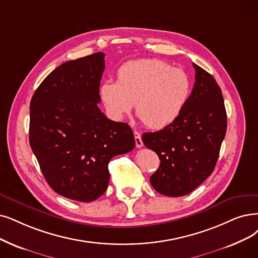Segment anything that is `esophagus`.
<instances>
[{
  "label": "esophagus",
  "instance_id": "obj_1",
  "mask_svg": "<svg viewBox=\"0 0 258 258\" xmlns=\"http://www.w3.org/2000/svg\"><path fill=\"white\" fill-rule=\"evenodd\" d=\"M135 140H136V146L138 148H141L143 147V141H142V138H141V135L138 132V131H135Z\"/></svg>",
  "mask_w": 258,
  "mask_h": 258
}]
</instances>
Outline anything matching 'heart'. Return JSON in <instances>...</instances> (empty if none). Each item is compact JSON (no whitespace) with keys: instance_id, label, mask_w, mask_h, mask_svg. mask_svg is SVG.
<instances>
[{"instance_id":"b5f03b06","label":"heart","mask_w":258,"mask_h":258,"mask_svg":"<svg viewBox=\"0 0 258 258\" xmlns=\"http://www.w3.org/2000/svg\"><path fill=\"white\" fill-rule=\"evenodd\" d=\"M99 94L112 118H123L136 104L144 125L163 129L182 113L190 94V80L184 71L163 60H132L118 69L116 82H102Z\"/></svg>"}]
</instances>
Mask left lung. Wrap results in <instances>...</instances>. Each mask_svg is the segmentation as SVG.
Segmentation results:
<instances>
[{
    "mask_svg": "<svg viewBox=\"0 0 258 258\" xmlns=\"http://www.w3.org/2000/svg\"><path fill=\"white\" fill-rule=\"evenodd\" d=\"M195 85L180 116L157 132L144 133V145L160 159L150 177L152 187L169 197H181L211 176L226 132V112L221 89L199 66Z\"/></svg>",
    "mask_w": 258,
    "mask_h": 258,
    "instance_id": "8db88e82",
    "label": "left lung"
}]
</instances>
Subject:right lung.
<instances>
[{
    "instance_id": "obj_1",
    "label": "right lung",
    "mask_w": 258,
    "mask_h": 258,
    "mask_svg": "<svg viewBox=\"0 0 258 258\" xmlns=\"http://www.w3.org/2000/svg\"><path fill=\"white\" fill-rule=\"evenodd\" d=\"M104 70V53L68 61L30 100V147L49 186L71 200L98 199L108 187L110 160L136 146L128 123L109 119L97 106Z\"/></svg>"
}]
</instances>
